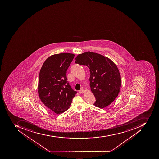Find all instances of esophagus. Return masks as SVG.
I'll return each instance as SVG.
<instances>
[{
	"mask_svg": "<svg viewBox=\"0 0 159 159\" xmlns=\"http://www.w3.org/2000/svg\"><path fill=\"white\" fill-rule=\"evenodd\" d=\"M84 89H81V90H79V93H84Z\"/></svg>",
	"mask_w": 159,
	"mask_h": 159,
	"instance_id": "esophagus-1",
	"label": "esophagus"
}]
</instances>
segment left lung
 <instances>
[{
    "label": "left lung",
    "instance_id": "obj_1",
    "mask_svg": "<svg viewBox=\"0 0 159 159\" xmlns=\"http://www.w3.org/2000/svg\"><path fill=\"white\" fill-rule=\"evenodd\" d=\"M75 63L86 66L90 71V87L96 101L93 105L103 108L114 101L119 93L121 79L114 62L100 54L87 52L75 58Z\"/></svg>",
    "mask_w": 159,
    "mask_h": 159
}]
</instances>
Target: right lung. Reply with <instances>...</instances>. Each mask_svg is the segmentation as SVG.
I'll use <instances>...</instances> for the list:
<instances>
[{
	"instance_id": "right-lung-1",
	"label": "right lung",
	"mask_w": 159,
	"mask_h": 159,
	"mask_svg": "<svg viewBox=\"0 0 159 159\" xmlns=\"http://www.w3.org/2000/svg\"><path fill=\"white\" fill-rule=\"evenodd\" d=\"M75 54L62 53L47 59L40 71L38 92L43 104L57 114L66 111L77 92L67 81L66 73Z\"/></svg>"
}]
</instances>
